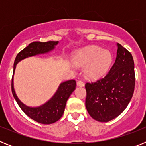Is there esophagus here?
Segmentation results:
<instances>
[{"mask_svg":"<svg viewBox=\"0 0 146 146\" xmlns=\"http://www.w3.org/2000/svg\"><path fill=\"white\" fill-rule=\"evenodd\" d=\"M84 82L81 80H78L77 82V86H79V87H83L84 86Z\"/></svg>","mask_w":146,"mask_h":146,"instance_id":"esophagus-1","label":"esophagus"}]
</instances>
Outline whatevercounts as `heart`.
<instances>
[{"label": "heart", "mask_w": 146, "mask_h": 146, "mask_svg": "<svg viewBox=\"0 0 146 146\" xmlns=\"http://www.w3.org/2000/svg\"><path fill=\"white\" fill-rule=\"evenodd\" d=\"M113 55L108 50L91 46L80 50L73 55V62L78 66H85L87 78L96 80L106 74L113 62Z\"/></svg>", "instance_id": "1"}]
</instances>
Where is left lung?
Returning a JSON list of instances; mask_svg holds the SVG:
<instances>
[{
    "mask_svg": "<svg viewBox=\"0 0 146 146\" xmlns=\"http://www.w3.org/2000/svg\"><path fill=\"white\" fill-rule=\"evenodd\" d=\"M117 47L115 61L108 74L96 82L86 84V109L99 122H108L123 113L135 90L132 55L120 44H117Z\"/></svg>",
    "mask_w": 146,
    "mask_h": 146,
    "instance_id": "8db88e82",
    "label": "left lung"
}]
</instances>
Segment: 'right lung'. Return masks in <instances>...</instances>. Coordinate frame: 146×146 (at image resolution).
<instances>
[{"instance_id": "obj_1", "label": "right lung", "mask_w": 146, "mask_h": 146, "mask_svg": "<svg viewBox=\"0 0 146 146\" xmlns=\"http://www.w3.org/2000/svg\"><path fill=\"white\" fill-rule=\"evenodd\" d=\"M58 42H34L23 49L17 55L14 64V72L11 80V91L14 98L25 114L29 118L42 124H51L58 121L64 113L66 102L72 92L75 90L76 81L70 80L61 82L57 91L48 101L38 107H29L22 102L17 97L14 88V74L17 64L23 59L35 55L48 53L58 44Z\"/></svg>"}]
</instances>
